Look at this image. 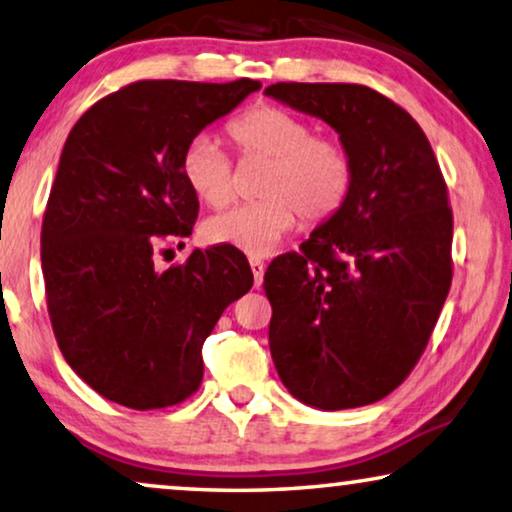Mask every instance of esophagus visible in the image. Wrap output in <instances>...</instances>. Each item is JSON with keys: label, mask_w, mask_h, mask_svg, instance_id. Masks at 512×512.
<instances>
[{"label": "esophagus", "mask_w": 512, "mask_h": 512, "mask_svg": "<svg viewBox=\"0 0 512 512\" xmlns=\"http://www.w3.org/2000/svg\"><path fill=\"white\" fill-rule=\"evenodd\" d=\"M249 265H251V272H254V284L261 286L263 284V274H265L263 261H258V258H251Z\"/></svg>", "instance_id": "obj_1"}]
</instances>
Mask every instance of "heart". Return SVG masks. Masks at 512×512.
I'll list each match as a JSON object with an SVG mask.
<instances>
[{
	"label": "heart",
	"mask_w": 512,
	"mask_h": 512,
	"mask_svg": "<svg viewBox=\"0 0 512 512\" xmlns=\"http://www.w3.org/2000/svg\"><path fill=\"white\" fill-rule=\"evenodd\" d=\"M244 159L268 161L258 196L207 219L203 238L249 256H268L298 224H321L342 210L353 187V161L344 147L318 140L316 129L284 108L261 106L240 115L228 127ZM182 180L198 201L221 210L233 201V164L219 143L198 136L180 161Z\"/></svg>",
	"instance_id": "b5f03b06"
}]
</instances>
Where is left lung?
<instances>
[{
  "mask_svg": "<svg viewBox=\"0 0 512 512\" xmlns=\"http://www.w3.org/2000/svg\"><path fill=\"white\" fill-rule=\"evenodd\" d=\"M265 96L323 120L353 161L342 210L265 272L274 367L314 409L374 404L416 367L450 291L446 182L418 122L365 85L277 83Z\"/></svg>",
  "mask_w": 512,
  "mask_h": 512,
  "instance_id": "left-lung-1",
  "label": "left lung"
}]
</instances>
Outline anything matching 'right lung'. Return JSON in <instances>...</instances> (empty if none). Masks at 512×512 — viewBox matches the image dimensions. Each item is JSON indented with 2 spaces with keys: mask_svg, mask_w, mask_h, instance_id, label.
I'll use <instances>...</instances> for the list:
<instances>
[{
  "mask_svg": "<svg viewBox=\"0 0 512 512\" xmlns=\"http://www.w3.org/2000/svg\"><path fill=\"white\" fill-rule=\"evenodd\" d=\"M261 83L140 80L96 101L66 138L41 231L53 330L73 372L110 402L180 404L203 379V342L254 284L242 251L194 249L159 272L166 238H189L198 198L187 145Z\"/></svg>",
  "mask_w": 512,
  "mask_h": 512,
  "instance_id": "right-lung-1",
  "label": "right lung"
}]
</instances>
